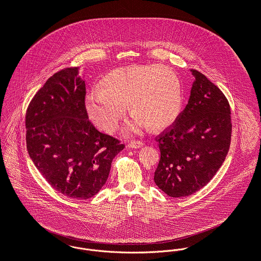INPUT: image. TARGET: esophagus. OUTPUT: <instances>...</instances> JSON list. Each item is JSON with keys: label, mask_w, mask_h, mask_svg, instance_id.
<instances>
[{"label": "esophagus", "mask_w": 261, "mask_h": 261, "mask_svg": "<svg viewBox=\"0 0 261 261\" xmlns=\"http://www.w3.org/2000/svg\"><path fill=\"white\" fill-rule=\"evenodd\" d=\"M127 146H128L129 148H135V149H137V148H140V147L143 146V142H141V141H131L130 143H128Z\"/></svg>", "instance_id": "1"}]
</instances>
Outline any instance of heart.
<instances>
[{
	"label": "heart",
	"instance_id": "obj_1",
	"mask_svg": "<svg viewBox=\"0 0 261 261\" xmlns=\"http://www.w3.org/2000/svg\"><path fill=\"white\" fill-rule=\"evenodd\" d=\"M101 87L88 92L85 109L89 119L107 131L115 130L127 105L133 114L128 133L149 127L158 131L177 120L182 107V89L178 76L161 65L130 66L107 74Z\"/></svg>",
	"mask_w": 261,
	"mask_h": 261
}]
</instances>
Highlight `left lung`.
<instances>
[{
    "label": "left lung",
    "mask_w": 261,
    "mask_h": 261,
    "mask_svg": "<svg viewBox=\"0 0 261 261\" xmlns=\"http://www.w3.org/2000/svg\"><path fill=\"white\" fill-rule=\"evenodd\" d=\"M194 77L190 97L173 125L156 137L161 160L156 186L171 197L204 187L223 165L231 141V111L221 89L203 74Z\"/></svg>",
    "instance_id": "1"
}]
</instances>
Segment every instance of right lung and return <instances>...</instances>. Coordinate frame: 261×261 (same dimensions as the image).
<instances>
[{"label":"right lung","mask_w":261,"mask_h":261,"mask_svg":"<svg viewBox=\"0 0 261 261\" xmlns=\"http://www.w3.org/2000/svg\"><path fill=\"white\" fill-rule=\"evenodd\" d=\"M80 68L49 77L30 101L26 145L46 182L73 199H88L106 184L113 159L125 147L90 123Z\"/></svg>","instance_id":"right-lung-1"}]
</instances>
